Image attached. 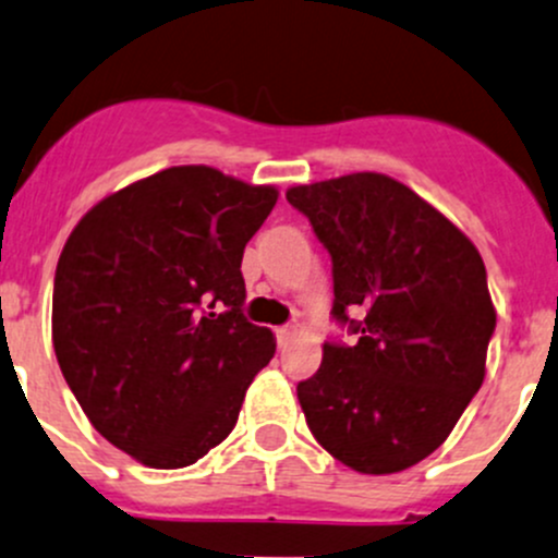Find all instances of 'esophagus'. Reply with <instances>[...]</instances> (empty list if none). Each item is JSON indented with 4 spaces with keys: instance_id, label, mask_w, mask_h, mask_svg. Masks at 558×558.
<instances>
[{
    "instance_id": "1",
    "label": "esophagus",
    "mask_w": 558,
    "mask_h": 558,
    "mask_svg": "<svg viewBox=\"0 0 558 558\" xmlns=\"http://www.w3.org/2000/svg\"><path fill=\"white\" fill-rule=\"evenodd\" d=\"M294 337H296V328L294 326L278 328V344H280V348H286V344H289Z\"/></svg>"
}]
</instances>
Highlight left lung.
<instances>
[{"instance_id": "obj_1", "label": "left lung", "mask_w": 558, "mask_h": 558, "mask_svg": "<svg viewBox=\"0 0 558 558\" xmlns=\"http://www.w3.org/2000/svg\"><path fill=\"white\" fill-rule=\"evenodd\" d=\"M286 201L331 254V315L357 333L326 342L318 372L296 385L307 427L357 473L407 471L447 441L484 383L497 320L484 259L385 173L299 184Z\"/></svg>"}]
</instances>
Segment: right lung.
Returning a JSON list of instances; mask_svg holds the SVG:
<instances>
[{
    "mask_svg": "<svg viewBox=\"0 0 558 558\" xmlns=\"http://www.w3.org/2000/svg\"><path fill=\"white\" fill-rule=\"evenodd\" d=\"M278 203L208 166H175L93 205L52 289V348L98 433L141 465L173 471L232 433L275 355L245 320V243Z\"/></svg>",
    "mask_w": 558,
    "mask_h": 558,
    "instance_id": "obj_1",
    "label": "right lung"
}]
</instances>
